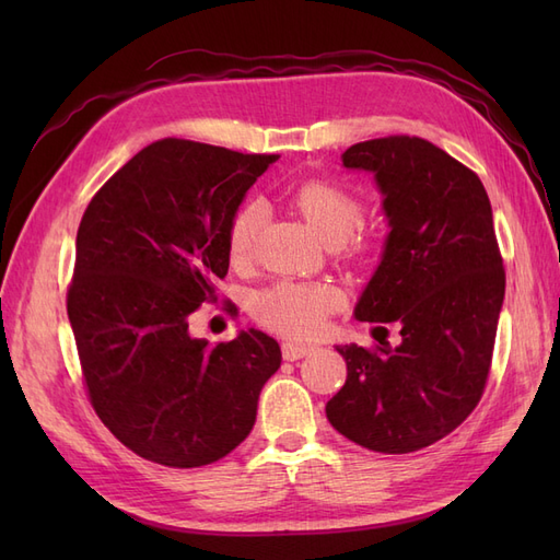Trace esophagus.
<instances>
[{
    "label": "esophagus",
    "mask_w": 560,
    "mask_h": 560,
    "mask_svg": "<svg viewBox=\"0 0 560 560\" xmlns=\"http://www.w3.org/2000/svg\"><path fill=\"white\" fill-rule=\"evenodd\" d=\"M315 348L313 346H306V343H292V341H287V343H282V358L287 360V362H294V360H301V358H306L308 352H313Z\"/></svg>",
    "instance_id": "obj_1"
}]
</instances>
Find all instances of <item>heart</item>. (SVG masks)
I'll return each mask as SVG.
<instances>
[{
	"instance_id": "heart-1",
	"label": "heart",
	"mask_w": 560,
	"mask_h": 560,
	"mask_svg": "<svg viewBox=\"0 0 560 560\" xmlns=\"http://www.w3.org/2000/svg\"><path fill=\"white\" fill-rule=\"evenodd\" d=\"M290 202L322 241L338 245L350 257H366L381 241L378 224L357 225L364 214V198L343 182L327 177L303 179L290 191ZM259 224L261 208L257 202H243L231 212L224 245L233 266H245L252 259ZM354 225L359 229L354 230ZM338 301L341 296L331 284L282 280L254 296L252 315L268 329L303 338L325 327L327 315Z\"/></svg>"
}]
</instances>
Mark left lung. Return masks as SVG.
<instances>
[{
  "label": "left lung",
  "mask_w": 560,
  "mask_h": 560,
  "mask_svg": "<svg viewBox=\"0 0 560 560\" xmlns=\"http://www.w3.org/2000/svg\"><path fill=\"white\" fill-rule=\"evenodd\" d=\"M343 165L376 173L393 226L354 317L397 322L401 343L336 346L348 378L325 411L354 444L413 453L483 397L504 299L493 210L477 173L416 135L352 144Z\"/></svg>",
  "instance_id": "8db88e82"
}]
</instances>
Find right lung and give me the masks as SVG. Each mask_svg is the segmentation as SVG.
<instances>
[{"instance_id": "1", "label": "right lung", "mask_w": 560, "mask_h": 560, "mask_svg": "<svg viewBox=\"0 0 560 560\" xmlns=\"http://www.w3.org/2000/svg\"><path fill=\"white\" fill-rule=\"evenodd\" d=\"M276 154L165 138L91 198L77 231L67 315L83 387L105 428L144 460H222L257 420L280 346L241 331L210 346L189 317L226 278V222Z\"/></svg>"}]
</instances>
